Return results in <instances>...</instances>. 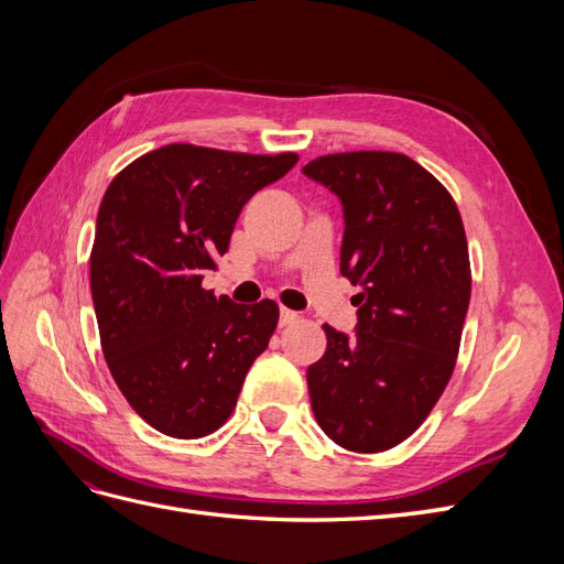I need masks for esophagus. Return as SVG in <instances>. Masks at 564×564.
Masks as SVG:
<instances>
[{"mask_svg": "<svg viewBox=\"0 0 564 564\" xmlns=\"http://www.w3.org/2000/svg\"><path fill=\"white\" fill-rule=\"evenodd\" d=\"M294 322H299V315L294 311H286V308L280 311V327H289V324Z\"/></svg>", "mask_w": 564, "mask_h": 564, "instance_id": "34e87169", "label": "esophagus"}]
</instances>
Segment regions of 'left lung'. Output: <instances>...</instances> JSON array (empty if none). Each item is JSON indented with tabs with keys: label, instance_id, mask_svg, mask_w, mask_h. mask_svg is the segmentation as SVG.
Listing matches in <instances>:
<instances>
[{
	"label": "left lung",
	"instance_id": "obj_1",
	"mask_svg": "<svg viewBox=\"0 0 564 564\" xmlns=\"http://www.w3.org/2000/svg\"><path fill=\"white\" fill-rule=\"evenodd\" d=\"M344 204L340 275L360 286L355 336L324 324L308 367L311 404L336 445H400L445 392L470 303V261L456 202L400 152L357 150L303 166Z\"/></svg>",
	"mask_w": 564,
	"mask_h": 564
}]
</instances>
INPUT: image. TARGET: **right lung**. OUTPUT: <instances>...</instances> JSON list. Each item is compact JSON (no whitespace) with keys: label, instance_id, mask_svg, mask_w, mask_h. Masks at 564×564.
I'll return each mask as SVG.
<instances>
[{"label":"right lung","instance_id":"1","mask_svg":"<svg viewBox=\"0 0 564 564\" xmlns=\"http://www.w3.org/2000/svg\"><path fill=\"white\" fill-rule=\"evenodd\" d=\"M296 162L172 143L124 166L100 202L89 259L100 348L133 412L169 437L228 421L278 327L275 301L237 305L202 278L245 204Z\"/></svg>","mask_w":564,"mask_h":564}]
</instances>
